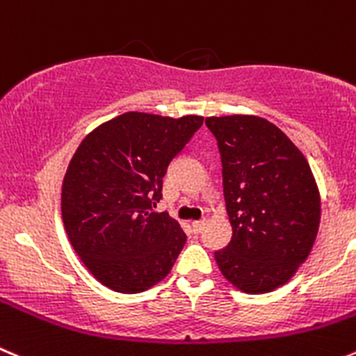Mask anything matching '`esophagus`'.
Listing matches in <instances>:
<instances>
[{
	"label": "esophagus",
	"mask_w": 356,
	"mask_h": 356,
	"mask_svg": "<svg viewBox=\"0 0 356 356\" xmlns=\"http://www.w3.org/2000/svg\"><path fill=\"white\" fill-rule=\"evenodd\" d=\"M204 220H201V222H192V231H194V234H199V232H202V229H204Z\"/></svg>",
	"instance_id": "esophagus-1"
}]
</instances>
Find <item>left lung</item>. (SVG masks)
I'll use <instances>...</instances> for the list:
<instances>
[{
	"mask_svg": "<svg viewBox=\"0 0 356 356\" xmlns=\"http://www.w3.org/2000/svg\"><path fill=\"white\" fill-rule=\"evenodd\" d=\"M222 155L231 243L215 252L229 283L246 293L285 285L306 262L320 227V192L302 152L255 115L206 118Z\"/></svg>",
	"mask_w": 356,
	"mask_h": 356,
	"instance_id": "obj_1",
	"label": "left lung"
}]
</instances>
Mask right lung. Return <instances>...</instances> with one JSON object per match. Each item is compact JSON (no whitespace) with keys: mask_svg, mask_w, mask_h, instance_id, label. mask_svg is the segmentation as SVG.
<instances>
[{"mask_svg":"<svg viewBox=\"0 0 356 356\" xmlns=\"http://www.w3.org/2000/svg\"><path fill=\"white\" fill-rule=\"evenodd\" d=\"M204 117L127 111L87 134L63 180L60 211L71 246L101 285L140 293L162 282L187 236L154 211L162 178Z\"/></svg>","mask_w":356,"mask_h":356,"instance_id":"right-lung-1","label":"right lung"}]
</instances>
